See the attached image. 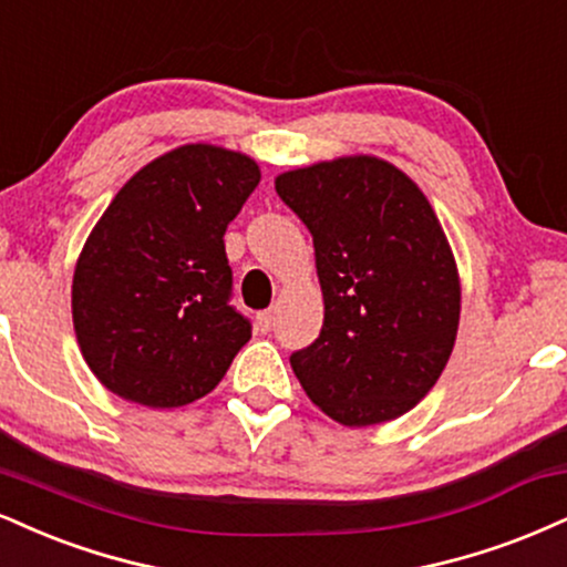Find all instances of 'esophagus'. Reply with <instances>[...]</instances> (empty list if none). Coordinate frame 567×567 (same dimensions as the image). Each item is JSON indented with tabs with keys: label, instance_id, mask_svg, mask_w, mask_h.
I'll list each match as a JSON object with an SVG mask.
<instances>
[{
	"label": "esophagus",
	"instance_id": "34e87169",
	"mask_svg": "<svg viewBox=\"0 0 567 567\" xmlns=\"http://www.w3.org/2000/svg\"><path fill=\"white\" fill-rule=\"evenodd\" d=\"M256 322H258V330H261V332H269L271 327H275V311H271V309L258 311Z\"/></svg>",
	"mask_w": 567,
	"mask_h": 567
}]
</instances>
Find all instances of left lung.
Wrapping results in <instances>:
<instances>
[{
	"mask_svg": "<svg viewBox=\"0 0 567 567\" xmlns=\"http://www.w3.org/2000/svg\"><path fill=\"white\" fill-rule=\"evenodd\" d=\"M275 189L311 231L324 298L292 372L340 425L401 417L441 378L460 327V275L431 203L372 155L279 174Z\"/></svg>",
	"mask_w": 567,
	"mask_h": 567,
	"instance_id": "1",
	"label": "left lung"
}]
</instances>
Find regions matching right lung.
Listing matches in <instances>:
<instances>
[{"label":"right lung","instance_id":"right-lung-1","mask_svg":"<svg viewBox=\"0 0 567 567\" xmlns=\"http://www.w3.org/2000/svg\"><path fill=\"white\" fill-rule=\"evenodd\" d=\"M261 182L256 161L184 145L140 168L94 224L73 271V327L89 370L134 404L214 391L250 340L231 298L224 231Z\"/></svg>","mask_w":567,"mask_h":567}]
</instances>
